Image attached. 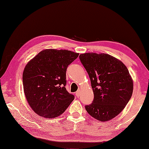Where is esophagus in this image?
<instances>
[{"mask_svg": "<svg viewBox=\"0 0 149 149\" xmlns=\"http://www.w3.org/2000/svg\"><path fill=\"white\" fill-rule=\"evenodd\" d=\"M80 90L79 89V90H78V91H77V92H76V96H77V97H79V96H80Z\"/></svg>", "mask_w": 149, "mask_h": 149, "instance_id": "obj_1", "label": "esophagus"}]
</instances>
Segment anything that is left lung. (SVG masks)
Masks as SVG:
<instances>
[{"label": "left lung", "instance_id": "left-lung-1", "mask_svg": "<svg viewBox=\"0 0 149 149\" xmlns=\"http://www.w3.org/2000/svg\"><path fill=\"white\" fill-rule=\"evenodd\" d=\"M80 60L91 81L94 100L85 106L97 120L108 121L125 108L133 91V81L126 66L106 53H86Z\"/></svg>", "mask_w": 149, "mask_h": 149}]
</instances>
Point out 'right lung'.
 <instances>
[{
  "label": "right lung",
  "mask_w": 149,
  "mask_h": 149,
  "mask_svg": "<svg viewBox=\"0 0 149 149\" xmlns=\"http://www.w3.org/2000/svg\"><path fill=\"white\" fill-rule=\"evenodd\" d=\"M79 55L69 50L47 49L27 63L22 75L24 92L30 108L38 115L57 118L74 99L65 88L66 71Z\"/></svg>",
  "instance_id": "add662e5"
}]
</instances>
